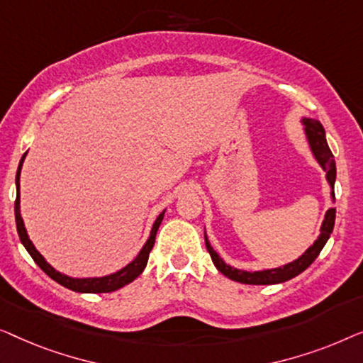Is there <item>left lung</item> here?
Listing matches in <instances>:
<instances>
[{"instance_id": "8db88e82", "label": "left lung", "mask_w": 363, "mask_h": 363, "mask_svg": "<svg viewBox=\"0 0 363 363\" xmlns=\"http://www.w3.org/2000/svg\"><path fill=\"white\" fill-rule=\"evenodd\" d=\"M303 123L306 125V135H308L311 150H313L315 160L323 169L328 172V181L330 184V187H334L335 182V161H334V155L333 151L329 150L328 141H325V131L323 128V125L315 120H309L304 118ZM334 196V194H333ZM334 222H335V207H330L328 213H325V218L323 222V227H320V235L319 238L315 240L313 247H309L306 250L303 257H299L298 259H294L293 263L284 264L283 268H274V269H264V272H255V273H248V272H242V269L232 268L223 262L222 258H218V255L216 253V250L211 247L208 240L206 237V247L207 252L211 253V258L213 264H216L218 272L222 274H225L233 281L243 283V284H277V283H284L288 279L298 277L304 272L306 268L311 267V263L314 262L315 258L319 257L320 250L324 248V245L328 243V240L330 237V233L334 230Z\"/></svg>"}]
</instances>
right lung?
I'll use <instances>...</instances> for the list:
<instances>
[{"label":"right lung","instance_id":"right-lung-1","mask_svg":"<svg viewBox=\"0 0 363 363\" xmlns=\"http://www.w3.org/2000/svg\"><path fill=\"white\" fill-rule=\"evenodd\" d=\"M26 155L21 157V162H19V167H18V172H16V189H18V194H16V201H14V216H16V227H18V235H19V240H21V243L24 245V248L28 250L30 257L35 263H38V267L43 269V272L48 274L54 279V281H57L59 284H62L64 288H69L72 291H77V293H111V291H116L120 288H123L125 284L131 283L133 279H136L140 274L143 273V269L146 268V263H147V258H150V253L152 247H155V240H156V232L157 228H160L161 222H162V217H164V212L160 213V217L156 218L155 225H152V230L150 238H147V242L143 250L140 252V255L133 259V262L128 264V267H125L123 269H120L118 273H113V274H108V277H104V278H84V279H79V278H69L65 277V274L55 272V269L50 267V264L45 262L43 255H40L35 247L30 242L29 237H28V232L26 228H24V222L21 218V213H19V176H21V166H23V161Z\"/></svg>","mask_w":363,"mask_h":363}]
</instances>
